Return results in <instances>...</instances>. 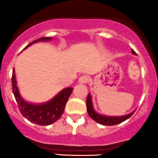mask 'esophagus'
<instances>
[{"label":"esophagus","mask_w":158,"mask_h":158,"mask_svg":"<svg viewBox=\"0 0 158 158\" xmlns=\"http://www.w3.org/2000/svg\"><path fill=\"white\" fill-rule=\"evenodd\" d=\"M88 81H89V77L87 75H82L78 79V82L81 84H86L88 83Z\"/></svg>","instance_id":"obj_1"}]
</instances>
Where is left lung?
Segmentation results:
<instances>
[{"instance_id":"left-lung-1","label":"left lung","mask_w":158,"mask_h":158,"mask_svg":"<svg viewBox=\"0 0 158 158\" xmlns=\"http://www.w3.org/2000/svg\"><path fill=\"white\" fill-rule=\"evenodd\" d=\"M133 54L136 55V52L135 51L132 50ZM86 106H87V111H88V113L89 115V116L91 117L92 119H94V121L97 122L99 124H102V125L104 126H113L118 124L120 123H123L125 120L128 119L130 117H131L133 115V114L134 113V112H131V113L128 114L127 115H123V116H106V115H102L100 114L97 113V112L94 111V108L92 106V102H91V94H88V98H87L86 100Z\"/></svg>"}]
</instances>
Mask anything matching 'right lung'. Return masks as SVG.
Returning a JSON list of instances; mask_svg holds the SVG:
<instances>
[{
    "mask_svg": "<svg viewBox=\"0 0 158 158\" xmlns=\"http://www.w3.org/2000/svg\"><path fill=\"white\" fill-rule=\"evenodd\" d=\"M51 40L52 38L50 37H42L31 42L25 49L37 42L48 41ZM11 82H12L13 93L18 103V107L22 115L31 123L40 126L51 125L60 118L64 112L67 102L73 90L72 88H67L61 91L57 95H56L53 98L44 104L36 105L27 102L21 97L17 87L15 70H13L12 72Z\"/></svg>",
    "mask_w": 158,
    "mask_h": 158,
    "instance_id": "add662e5",
    "label": "right lung"
}]
</instances>
